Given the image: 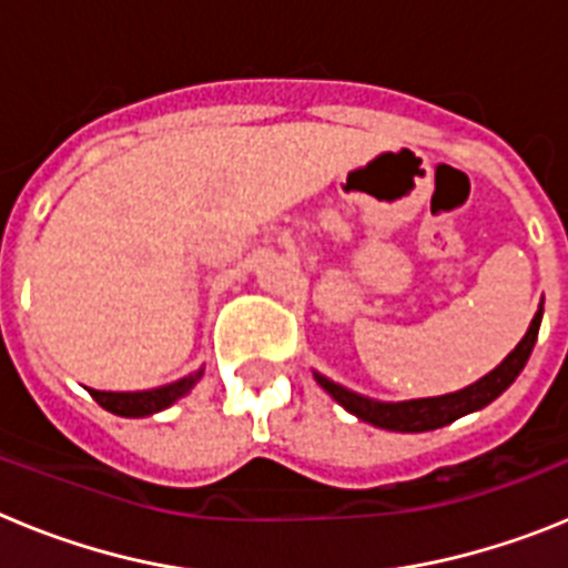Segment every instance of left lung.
I'll return each mask as SVG.
<instances>
[{"mask_svg": "<svg viewBox=\"0 0 568 568\" xmlns=\"http://www.w3.org/2000/svg\"><path fill=\"white\" fill-rule=\"evenodd\" d=\"M540 318H544V304H540L535 318H531L529 329L520 338V344L489 375L469 384L466 389L438 395V398H415L389 404V400L364 398V395L353 393V389H346V386L335 384V381L324 378L318 373H315V381L321 384V389H327L344 406L346 413H353L355 418L366 420V424L378 426V429H393V433H429V429H440V426L453 424V420L464 418V415L475 413V409H484L486 404H491L500 393L509 389L511 381L518 378L520 369L529 361L531 346L538 341Z\"/></svg>", "mask_w": 568, "mask_h": 568, "instance_id": "1", "label": "left lung"}]
</instances>
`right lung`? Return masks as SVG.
I'll return each mask as SVG.
<instances>
[{"label":"right lung","mask_w":568,"mask_h":568,"mask_svg":"<svg viewBox=\"0 0 568 568\" xmlns=\"http://www.w3.org/2000/svg\"><path fill=\"white\" fill-rule=\"evenodd\" d=\"M202 375L204 369H199V373L175 381V384L159 386V389H142V393H102V389H90V395H93V400H97L99 406H104L108 413L122 415V418H144V415L162 413L170 404L184 398Z\"/></svg>","instance_id":"right-lung-1"}]
</instances>
